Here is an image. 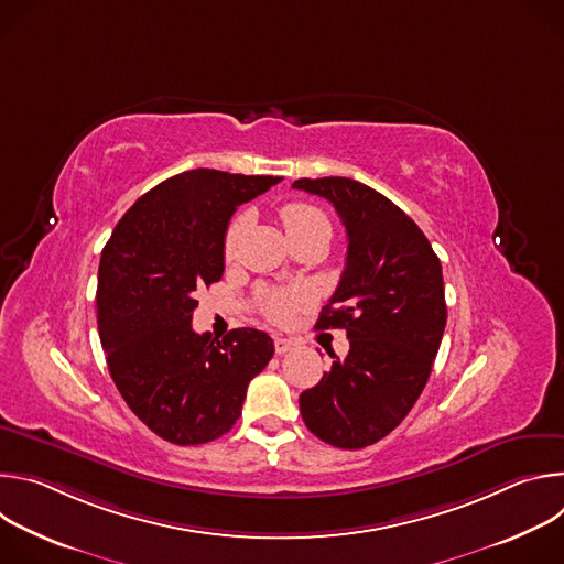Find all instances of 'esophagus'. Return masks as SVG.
<instances>
[{
	"instance_id": "34e87169",
	"label": "esophagus",
	"mask_w": 564,
	"mask_h": 564,
	"mask_svg": "<svg viewBox=\"0 0 564 564\" xmlns=\"http://www.w3.org/2000/svg\"><path fill=\"white\" fill-rule=\"evenodd\" d=\"M294 348V341L292 339H285V337H276L274 339V350H276V355H285L288 350H292Z\"/></svg>"
}]
</instances>
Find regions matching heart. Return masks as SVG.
Instances as JSON below:
<instances>
[{"instance_id": "heart-1", "label": "heart", "mask_w": 564, "mask_h": 564, "mask_svg": "<svg viewBox=\"0 0 564 564\" xmlns=\"http://www.w3.org/2000/svg\"><path fill=\"white\" fill-rule=\"evenodd\" d=\"M281 223L288 231L290 238L294 236H305V234H318L330 240L333 234V225L330 218L321 212L314 205L307 203H285L279 209ZM240 231H243V218H234L223 236V254L225 259H231L236 248H238V240H240ZM303 296L294 290H279V292H270L263 299V312L270 321L274 324H285V321L292 318L294 310L301 305Z\"/></svg>"}]
</instances>
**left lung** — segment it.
<instances>
[{"label": "left lung", "instance_id": "left-lung-1", "mask_svg": "<svg viewBox=\"0 0 564 564\" xmlns=\"http://www.w3.org/2000/svg\"><path fill=\"white\" fill-rule=\"evenodd\" d=\"M333 203L346 234L341 281L314 328H344L350 350L299 397L305 426L337 448H364L397 429L422 394L446 326L442 263L392 200L352 178H301Z\"/></svg>", "mask_w": 564, "mask_h": 564}]
</instances>
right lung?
<instances>
[{
  "label": "right lung",
  "mask_w": 564,
  "mask_h": 564,
  "mask_svg": "<svg viewBox=\"0 0 564 564\" xmlns=\"http://www.w3.org/2000/svg\"><path fill=\"white\" fill-rule=\"evenodd\" d=\"M279 176L192 170L140 196L118 220L100 257L98 330L127 406L158 437L196 446L225 435L248 383L274 355L254 328L223 341L194 333L196 288L220 281L223 236L238 205Z\"/></svg>",
  "instance_id": "right-lung-1"
}]
</instances>
